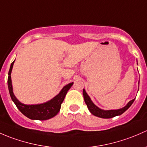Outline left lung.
I'll use <instances>...</instances> for the list:
<instances>
[{
    "label": "left lung",
    "instance_id": "obj_1",
    "mask_svg": "<svg viewBox=\"0 0 147 147\" xmlns=\"http://www.w3.org/2000/svg\"><path fill=\"white\" fill-rule=\"evenodd\" d=\"M139 85H140V81H139ZM83 95H84V101L85 102H86V105H87V107L88 108L89 111H90L93 115L96 116V117L105 119L112 118V117H115V116H118L122 115V113H125V112L131 106V104L134 102V100H135V98H134L133 100H130L125 107H122V108L120 109H117V110H102V109H100V107L96 106V105L93 103L90 97H89L87 93L86 92L85 89L83 90Z\"/></svg>",
    "mask_w": 147,
    "mask_h": 147
}]
</instances>
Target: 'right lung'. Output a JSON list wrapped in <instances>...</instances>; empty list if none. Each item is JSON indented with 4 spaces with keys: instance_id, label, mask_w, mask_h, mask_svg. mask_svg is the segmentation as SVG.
Returning a JSON list of instances; mask_svg holds the SVG:
<instances>
[{
    "instance_id": "1",
    "label": "right lung",
    "mask_w": 147,
    "mask_h": 147,
    "mask_svg": "<svg viewBox=\"0 0 147 147\" xmlns=\"http://www.w3.org/2000/svg\"><path fill=\"white\" fill-rule=\"evenodd\" d=\"M14 62L15 61L10 65V70L8 72V78H7V86H8L9 93H10L12 100L16 104L18 110L27 117L31 119H34V120H47V119L52 118L54 116L57 115V113L59 112L61 103L64 100L68 90L71 88L74 83H70L66 86H63L58 95H57L47 102L40 104H35V105L23 104L20 101L18 100L13 93V85H12L11 76L10 75H11Z\"/></svg>"
}]
</instances>
